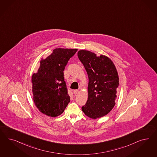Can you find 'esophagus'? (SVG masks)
I'll list each match as a JSON object with an SVG mask.
<instances>
[{"mask_svg":"<svg viewBox=\"0 0 157 157\" xmlns=\"http://www.w3.org/2000/svg\"><path fill=\"white\" fill-rule=\"evenodd\" d=\"M78 92H79V91L78 90H74L73 91V92H74V94L76 95H77V94H78Z\"/></svg>","mask_w":157,"mask_h":157,"instance_id":"34e87169","label":"esophagus"}]
</instances>
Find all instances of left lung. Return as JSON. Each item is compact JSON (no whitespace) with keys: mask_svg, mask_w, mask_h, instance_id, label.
Segmentation results:
<instances>
[{"mask_svg":"<svg viewBox=\"0 0 157 157\" xmlns=\"http://www.w3.org/2000/svg\"><path fill=\"white\" fill-rule=\"evenodd\" d=\"M77 56L89 79L88 100L81 109L92 119L105 116L116 105L117 88L119 85L116 66L106 56H97L89 51H79Z\"/></svg>","mask_w":157,"mask_h":157,"instance_id":"8db88e82","label":"left lung"}]
</instances>
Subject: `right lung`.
Instances as JSON below:
<instances>
[{
    "label": "right lung",
    "instance_id": "right-lung-1",
    "mask_svg": "<svg viewBox=\"0 0 157 157\" xmlns=\"http://www.w3.org/2000/svg\"><path fill=\"white\" fill-rule=\"evenodd\" d=\"M77 49L56 48L50 56L41 59L36 73L32 77L36 106L48 116L61 115L70 102L63 71Z\"/></svg>",
    "mask_w": 157,
    "mask_h": 157
}]
</instances>
